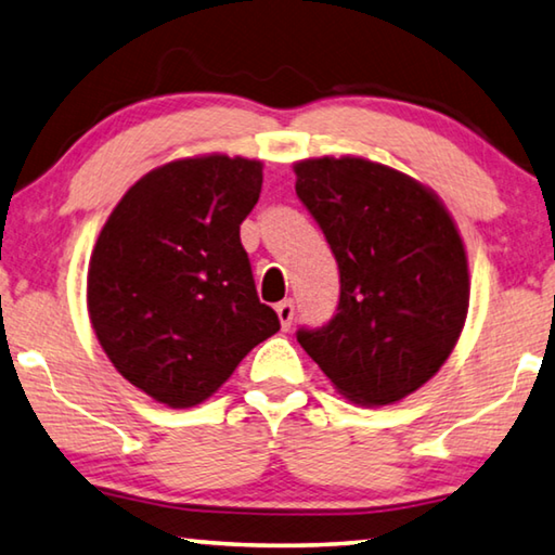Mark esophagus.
<instances>
[{
	"mask_svg": "<svg viewBox=\"0 0 555 555\" xmlns=\"http://www.w3.org/2000/svg\"><path fill=\"white\" fill-rule=\"evenodd\" d=\"M276 315L281 321V328H284V331L292 328V321H294V301H292V298H288V301L276 304Z\"/></svg>",
	"mask_w": 555,
	"mask_h": 555,
	"instance_id": "obj_1",
	"label": "esophagus"
}]
</instances>
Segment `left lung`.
<instances>
[{
  "label": "left lung",
  "mask_w": 555,
  "mask_h": 555,
  "mask_svg": "<svg viewBox=\"0 0 555 555\" xmlns=\"http://www.w3.org/2000/svg\"><path fill=\"white\" fill-rule=\"evenodd\" d=\"M294 172L340 271L338 313L296 338L343 398L400 402L444 365L467 321L460 230L433 190L388 165L325 155Z\"/></svg>",
  "instance_id": "left-lung-1"
}]
</instances>
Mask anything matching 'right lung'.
<instances>
[{"mask_svg": "<svg viewBox=\"0 0 555 555\" xmlns=\"http://www.w3.org/2000/svg\"><path fill=\"white\" fill-rule=\"evenodd\" d=\"M261 170V160L222 153L155 167L93 246L86 301L95 338L130 385L167 408L212 398L279 331L240 240Z\"/></svg>", "mask_w": 555, "mask_h": 555, "instance_id": "add662e5", "label": "right lung"}]
</instances>
